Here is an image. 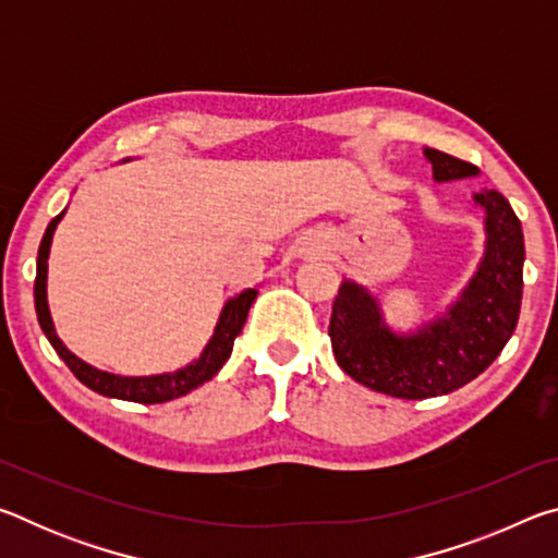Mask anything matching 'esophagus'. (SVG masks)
<instances>
[{"mask_svg":"<svg viewBox=\"0 0 558 558\" xmlns=\"http://www.w3.org/2000/svg\"><path fill=\"white\" fill-rule=\"evenodd\" d=\"M319 248H323V243H313V248L310 251H319Z\"/></svg>","mask_w":558,"mask_h":558,"instance_id":"1","label":"esophagus"}]
</instances>
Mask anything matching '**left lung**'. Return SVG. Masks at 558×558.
<instances>
[{
	"instance_id": "obj_1",
	"label": "left lung",
	"mask_w": 558,
	"mask_h": 558,
	"mask_svg": "<svg viewBox=\"0 0 558 558\" xmlns=\"http://www.w3.org/2000/svg\"><path fill=\"white\" fill-rule=\"evenodd\" d=\"M436 182L477 177L462 159L423 149ZM485 211V253L458 300L415 332L386 325L384 310L354 280L339 286L329 319L337 364L366 389L396 399H430L460 389L483 374L512 337L522 307L524 235L512 206L495 189L472 194Z\"/></svg>"
}]
</instances>
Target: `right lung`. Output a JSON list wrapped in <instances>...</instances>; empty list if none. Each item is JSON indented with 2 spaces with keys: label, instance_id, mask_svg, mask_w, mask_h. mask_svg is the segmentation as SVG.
I'll return each instance as SVG.
<instances>
[{
  "label": "right lung",
  "instance_id": "right-lung-1",
  "mask_svg": "<svg viewBox=\"0 0 558 558\" xmlns=\"http://www.w3.org/2000/svg\"><path fill=\"white\" fill-rule=\"evenodd\" d=\"M65 209L56 216V219L46 226V233L39 245V258H36V280H34V305H36V317H39V325L44 329L46 339H49L51 347L56 349L65 366L73 372L75 379L81 384H86L88 389L96 393L110 396V399H122V401H135V403H165L179 399L189 391H194L196 386H202L204 381H209L216 372L226 364V359L233 352V339L241 335V329L245 325V317H248V310L256 300L258 290L256 288H245L239 295L231 298L226 302L219 323L214 327V335L209 339V344L204 347V352L199 359H194L192 364L182 366V369L169 372V374H153V376H120V374H110L96 369L88 362L75 356L69 347H65L59 335L53 329V319H51V310H49V300H46V278H49V253H51V241H53V231L59 221L63 219Z\"/></svg>",
  "mask_w": 558,
  "mask_h": 558
}]
</instances>
